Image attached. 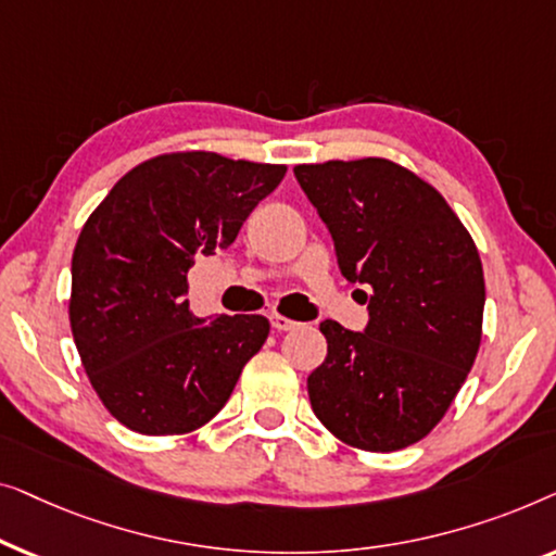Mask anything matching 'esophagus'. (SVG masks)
<instances>
[{
  "mask_svg": "<svg viewBox=\"0 0 556 556\" xmlns=\"http://www.w3.org/2000/svg\"><path fill=\"white\" fill-rule=\"evenodd\" d=\"M269 323H271V327H275V330H279V332L294 330V327L300 325V323H294V319H289V317H285V315H279V312H271V315H269Z\"/></svg>",
  "mask_w": 556,
  "mask_h": 556,
  "instance_id": "obj_1",
  "label": "esophagus"
}]
</instances>
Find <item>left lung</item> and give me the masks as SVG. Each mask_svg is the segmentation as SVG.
I'll use <instances>...</instances> for the list:
<instances>
[{"instance_id":"left-lung-1","label":"left lung","mask_w":556,"mask_h":556,"mask_svg":"<svg viewBox=\"0 0 556 556\" xmlns=\"http://www.w3.org/2000/svg\"><path fill=\"white\" fill-rule=\"evenodd\" d=\"M332 233L342 277L370 323L325 319L327 357L307 378L315 416L359 451L390 453L441 424L481 345L483 267L471 233L431 184L388 159L294 166Z\"/></svg>"}]
</instances>
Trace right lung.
Returning a JSON list of instances; mask_svg holds the SVG:
<instances>
[{"label": "right lung", "instance_id": "right-lung-1", "mask_svg": "<svg viewBox=\"0 0 556 556\" xmlns=\"http://www.w3.org/2000/svg\"><path fill=\"white\" fill-rule=\"evenodd\" d=\"M287 166L178 151L130 168L85 222L73 252L70 330L108 413L143 435H181L229 401L269 334L262 315L189 309L197 256L229 249Z\"/></svg>", "mask_w": 556, "mask_h": 556}]
</instances>
